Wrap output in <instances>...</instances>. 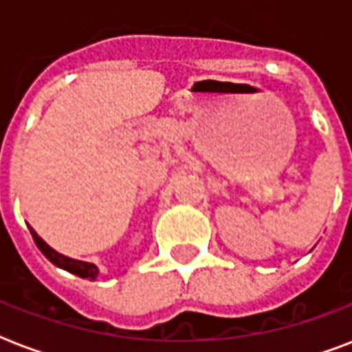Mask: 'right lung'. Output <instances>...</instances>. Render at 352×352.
<instances>
[{
	"mask_svg": "<svg viewBox=\"0 0 352 352\" xmlns=\"http://www.w3.org/2000/svg\"><path fill=\"white\" fill-rule=\"evenodd\" d=\"M30 234H32V239H34L36 246L40 248L41 254L52 263V265H56V267L63 268V270H67L71 274H76L80 278H89L95 279L96 274H98V268L93 265V263H85V261H78V259H71L67 256H62V254H58L56 250H52L51 246L47 245L45 241L41 239L40 235L36 234L32 228H30Z\"/></svg>",
	"mask_w": 352,
	"mask_h": 352,
	"instance_id": "right-lung-1",
	"label": "right lung"
}]
</instances>
